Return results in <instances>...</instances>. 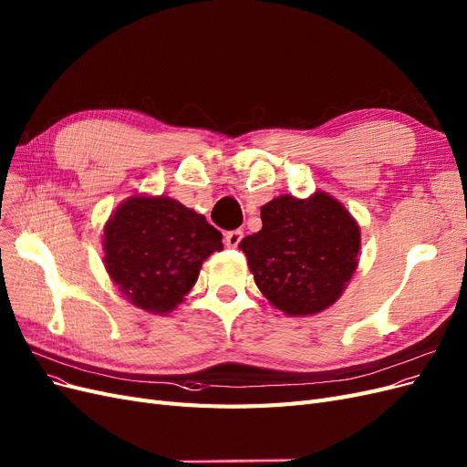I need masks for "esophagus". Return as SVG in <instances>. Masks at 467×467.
I'll return each mask as SVG.
<instances>
[{
	"instance_id": "1",
	"label": "esophagus",
	"mask_w": 467,
	"mask_h": 467,
	"mask_svg": "<svg viewBox=\"0 0 467 467\" xmlns=\"http://www.w3.org/2000/svg\"><path fill=\"white\" fill-rule=\"evenodd\" d=\"M242 237H244V232H239V230L228 232V234L223 235V244H225V247L235 249L239 245V242H242Z\"/></svg>"
}]
</instances>
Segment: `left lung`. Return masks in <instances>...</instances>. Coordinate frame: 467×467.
Masks as SVG:
<instances>
[{"mask_svg":"<svg viewBox=\"0 0 467 467\" xmlns=\"http://www.w3.org/2000/svg\"><path fill=\"white\" fill-rule=\"evenodd\" d=\"M263 228L242 239L249 271L265 298L286 316L333 306L358 266L360 228L331 194H280L261 206Z\"/></svg>","mask_w":467,"mask_h":467,"instance_id":"1","label":"left lung"}]
</instances>
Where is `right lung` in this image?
Here are the masks:
<instances>
[{
    "instance_id": "right-lung-1",
    "label": "right lung",
    "mask_w": 467,
    "mask_h": 467,
    "mask_svg": "<svg viewBox=\"0 0 467 467\" xmlns=\"http://www.w3.org/2000/svg\"><path fill=\"white\" fill-rule=\"evenodd\" d=\"M222 234L169 196L132 194L105 223L103 263L124 298L165 316L185 300Z\"/></svg>"
}]
</instances>
